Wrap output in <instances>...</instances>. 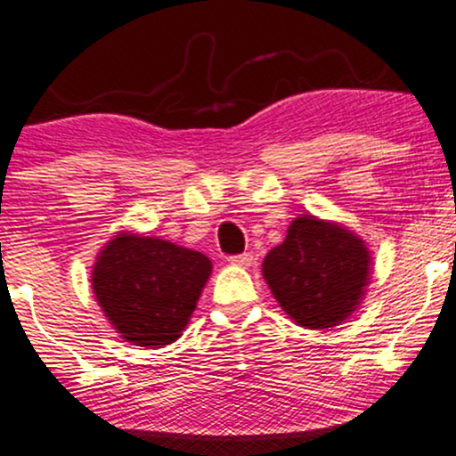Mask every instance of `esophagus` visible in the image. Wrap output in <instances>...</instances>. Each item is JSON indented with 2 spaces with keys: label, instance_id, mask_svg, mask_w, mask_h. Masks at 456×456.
<instances>
[{
  "label": "esophagus",
  "instance_id": "1",
  "mask_svg": "<svg viewBox=\"0 0 456 456\" xmlns=\"http://www.w3.org/2000/svg\"><path fill=\"white\" fill-rule=\"evenodd\" d=\"M229 261H232L233 265L248 267L252 263V252H240V255H232V256H229Z\"/></svg>",
  "mask_w": 456,
  "mask_h": 456
}]
</instances>
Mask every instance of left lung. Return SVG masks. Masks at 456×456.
Instances as JSON below:
<instances>
[{"instance_id":"left-lung-1","label":"left lung","mask_w":456,"mask_h":456,"mask_svg":"<svg viewBox=\"0 0 456 456\" xmlns=\"http://www.w3.org/2000/svg\"><path fill=\"white\" fill-rule=\"evenodd\" d=\"M263 276L282 310L308 329L336 327L359 305L370 255L354 233L314 216L295 218L267 252Z\"/></svg>"}]
</instances>
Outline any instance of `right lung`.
<instances>
[{
    "label": "right lung",
    "mask_w": 456,
    "mask_h": 456,
    "mask_svg": "<svg viewBox=\"0 0 456 456\" xmlns=\"http://www.w3.org/2000/svg\"><path fill=\"white\" fill-rule=\"evenodd\" d=\"M210 270L201 252L123 233L97 256L93 290L127 342L161 348L180 338Z\"/></svg>",
    "instance_id": "right-lung-1"
}]
</instances>
